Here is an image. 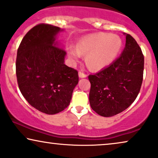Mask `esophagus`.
<instances>
[{"label":"esophagus","instance_id":"obj_1","mask_svg":"<svg viewBox=\"0 0 158 158\" xmlns=\"http://www.w3.org/2000/svg\"><path fill=\"white\" fill-rule=\"evenodd\" d=\"M78 75H79V77H81V78H83V77H87V75L85 74V73H83V71H79Z\"/></svg>","mask_w":158,"mask_h":158}]
</instances>
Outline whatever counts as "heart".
Listing matches in <instances>:
<instances>
[{
	"label": "heart",
	"mask_w": 158,
	"mask_h": 158,
	"mask_svg": "<svg viewBox=\"0 0 158 158\" xmlns=\"http://www.w3.org/2000/svg\"><path fill=\"white\" fill-rule=\"evenodd\" d=\"M122 40L118 35L97 32L82 37L76 48L69 46L67 54L73 62H77L81 55H85V63L90 69L99 70L111 64L122 48Z\"/></svg>",
	"instance_id": "1"
}]
</instances>
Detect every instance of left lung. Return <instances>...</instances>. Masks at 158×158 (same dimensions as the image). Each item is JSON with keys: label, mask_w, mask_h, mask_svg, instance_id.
I'll list each match as a JSON object with an SVG mask.
<instances>
[{"label": "left lung", "mask_w": 158, "mask_h": 158, "mask_svg": "<svg viewBox=\"0 0 158 158\" xmlns=\"http://www.w3.org/2000/svg\"><path fill=\"white\" fill-rule=\"evenodd\" d=\"M120 56L107 67L90 75L89 102L92 110L103 117L120 113L131 104L140 91L144 59L142 49L129 34Z\"/></svg>", "instance_id": "obj_1"}]
</instances>
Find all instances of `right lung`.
Masks as SVG:
<instances>
[{"mask_svg": "<svg viewBox=\"0 0 158 158\" xmlns=\"http://www.w3.org/2000/svg\"><path fill=\"white\" fill-rule=\"evenodd\" d=\"M61 31L51 24H38L24 35L17 50L20 91L30 105L48 114L69 106L79 80L77 71L64 64L66 52L56 41Z\"/></svg>", "mask_w": 158, "mask_h": 158, "instance_id": "right-lung-1", "label": "right lung"}]
</instances>
